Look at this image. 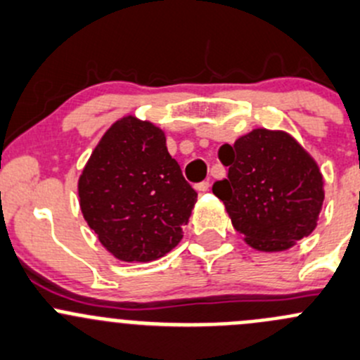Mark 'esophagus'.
Returning <instances> with one entry per match:
<instances>
[{"label": "esophagus", "mask_w": 360, "mask_h": 360, "mask_svg": "<svg viewBox=\"0 0 360 360\" xmlns=\"http://www.w3.org/2000/svg\"><path fill=\"white\" fill-rule=\"evenodd\" d=\"M210 188V181L208 180H205V181H199L198 185H195V191H199V192H206Z\"/></svg>", "instance_id": "esophagus-1"}]
</instances>
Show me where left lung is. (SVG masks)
<instances>
[{"label":"left lung","instance_id":"obj_1","mask_svg":"<svg viewBox=\"0 0 360 360\" xmlns=\"http://www.w3.org/2000/svg\"><path fill=\"white\" fill-rule=\"evenodd\" d=\"M219 159L229 172L212 191L250 247L282 252L311 234L322 210L323 179L290 134L254 129L234 145H222Z\"/></svg>","mask_w":360,"mask_h":360}]
</instances>
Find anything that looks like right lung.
I'll list each match as a JSON object with an SVG mask.
<instances>
[{
  "label": "right lung",
  "mask_w": 360,
  "mask_h": 360,
  "mask_svg": "<svg viewBox=\"0 0 360 360\" xmlns=\"http://www.w3.org/2000/svg\"><path fill=\"white\" fill-rule=\"evenodd\" d=\"M84 219L103 247L126 262L162 257L181 240L198 192L147 120H117L78 180Z\"/></svg>",
  "instance_id": "obj_1"
}]
</instances>
